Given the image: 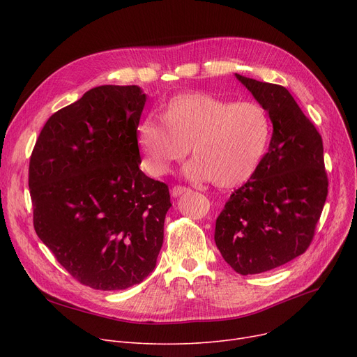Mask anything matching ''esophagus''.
I'll list each match as a JSON object with an SVG mask.
<instances>
[{
  "label": "esophagus",
  "mask_w": 357,
  "mask_h": 357,
  "mask_svg": "<svg viewBox=\"0 0 357 357\" xmlns=\"http://www.w3.org/2000/svg\"><path fill=\"white\" fill-rule=\"evenodd\" d=\"M191 190L190 188H186V186H174V188H172V197H181L182 194H186V192H190Z\"/></svg>",
  "instance_id": "obj_1"
}]
</instances>
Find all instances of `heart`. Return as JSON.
I'll return each mask as SVG.
<instances>
[{
    "mask_svg": "<svg viewBox=\"0 0 357 357\" xmlns=\"http://www.w3.org/2000/svg\"><path fill=\"white\" fill-rule=\"evenodd\" d=\"M271 137L266 109L255 101H226L210 93H179L163 108L162 120L146 117L137 142L146 171L163 176L191 147L186 176L220 188L245 183L264 158Z\"/></svg>",
    "mask_w": 357,
    "mask_h": 357,
    "instance_id": "obj_1",
    "label": "heart"
}]
</instances>
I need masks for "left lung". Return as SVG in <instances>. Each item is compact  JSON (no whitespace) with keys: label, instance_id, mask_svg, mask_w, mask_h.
<instances>
[{"label":"left lung","instance_id":"8db88e82","mask_svg":"<svg viewBox=\"0 0 357 357\" xmlns=\"http://www.w3.org/2000/svg\"><path fill=\"white\" fill-rule=\"evenodd\" d=\"M273 126L268 153L215 221L214 240L240 275L268 272L303 255L328 192L323 139L284 86L236 73Z\"/></svg>","mask_w":357,"mask_h":357}]
</instances>
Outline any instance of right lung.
<instances>
[{
    "label": "right lung",
    "mask_w": 357,
    "mask_h": 357,
    "mask_svg": "<svg viewBox=\"0 0 357 357\" xmlns=\"http://www.w3.org/2000/svg\"><path fill=\"white\" fill-rule=\"evenodd\" d=\"M144 104L137 85L92 88L46 121L30 158L34 230L93 289L140 284L163 243L172 204L167 185L139 167Z\"/></svg>",
    "instance_id": "add662e5"
}]
</instances>
